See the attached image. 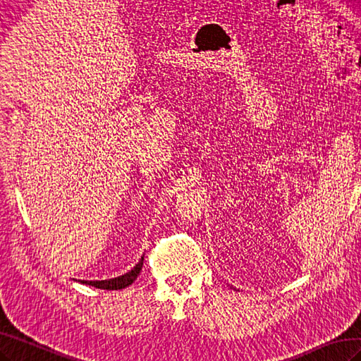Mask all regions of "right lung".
<instances>
[{
  "instance_id": "right-lung-1",
  "label": "right lung",
  "mask_w": 361,
  "mask_h": 361,
  "mask_svg": "<svg viewBox=\"0 0 361 361\" xmlns=\"http://www.w3.org/2000/svg\"><path fill=\"white\" fill-rule=\"evenodd\" d=\"M142 265H144V257L139 260L137 265L128 271L127 274L121 276V277H116V279H110V280H101V282H87V280H81V283H85V285H90V286H94V288H99V289H109V291H116V289H122V288H127L128 285H131L135 282V280L137 279L140 269H142Z\"/></svg>"
}]
</instances>
